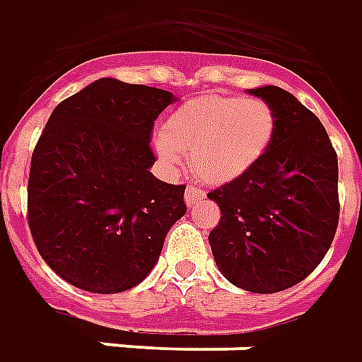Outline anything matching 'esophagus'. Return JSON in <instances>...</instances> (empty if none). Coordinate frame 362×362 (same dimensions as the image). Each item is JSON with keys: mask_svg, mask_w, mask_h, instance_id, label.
Returning <instances> with one entry per match:
<instances>
[{"mask_svg": "<svg viewBox=\"0 0 362 362\" xmlns=\"http://www.w3.org/2000/svg\"><path fill=\"white\" fill-rule=\"evenodd\" d=\"M206 197V193L202 191L199 185H189L185 191V202L187 206H194V204H199L202 202V199Z\"/></svg>", "mask_w": 362, "mask_h": 362, "instance_id": "esophagus-1", "label": "esophagus"}]
</instances>
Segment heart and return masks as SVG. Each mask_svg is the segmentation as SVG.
I'll return each instance as SVG.
<instances>
[{
  "instance_id": "heart-1",
  "label": "heart",
  "mask_w": 362,
  "mask_h": 362,
  "mask_svg": "<svg viewBox=\"0 0 362 362\" xmlns=\"http://www.w3.org/2000/svg\"><path fill=\"white\" fill-rule=\"evenodd\" d=\"M276 130L279 117L267 101L209 93L171 112L153 146L168 165H177L187 153L204 181L228 183L263 160Z\"/></svg>"
}]
</instances>
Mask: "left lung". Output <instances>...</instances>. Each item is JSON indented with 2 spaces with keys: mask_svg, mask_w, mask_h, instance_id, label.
I'll use <instances>...</instances> for the list:
<instances>
[{
  "mask_svg": "<svg viewBox=\"0 0 362 362\" xmlns=\"http://www.w3.org/2000/svg\"><path fill=\"white\" fill-rule=\"evenodd\" d=\"M247 93L275 109L279 130L255 168L209 193L222 210L209 242L230 283L271 294L304 281L332 245L337 153L324 124L294 95L276 86Z\"/></svg>",
  "mask_w": 362,
  "mask_h": 362,
  "instance_id": "left-lung-1",
  "label": "left lung"
}]
</instances>
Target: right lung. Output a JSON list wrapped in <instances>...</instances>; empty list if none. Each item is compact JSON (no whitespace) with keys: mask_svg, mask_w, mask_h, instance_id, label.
I'll return each mask as SVG.
<instances>
[{"mask_svg":"<svg viewBox=\"0 0 362 362\" xmlns=\"http://www.w3.org/2000/svg\"><path fill=\"white\" fill-rule=\"evenodd\" d=\"M173 101L163 89L101 78L64 99L38 138L30 234L48 267L81 291L117 294L142 283L187 212L185 185L150 171L153 120Z\"/></svg>","mask_w":362,"mask_h":362,"instance_id":"obj_1","label":"right lung"}]
</instances>
